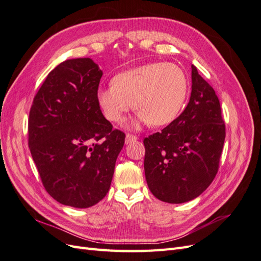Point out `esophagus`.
<instances>
[{
  "instance_id": "1",
  "label": "esophagus",
  "mask_w": 261,
  "mask_h": 261,
  "mask_svg": "<svg viewBox=\"0 0 261 261\" xmlns=\"http://www.w3.org/2000/svg\"><path fill=\"white\" fill-rule=\"evenodd\" d=\"M134 140H137L136 136L130 135V134H127V135H126V137H125V143L126 144H130L132 141H134Z\"/></svg>"
}]
</instances>
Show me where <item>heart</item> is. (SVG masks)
<instances>
[{
  "label": "heart",
  "mask_w": 261,
  "mask_h": 261,
  "mask_svg": "<svg viewBox=\"0 0 261 261\" xmlns=\"http://www.w3.org/2000/svg\"><path fill=\"white\" fill-rule=\"evenodd\" d=\"M188 87L183 68L173 63L154 62L117 74L113 84L98 89L97 101L111 122L121 123L135 107L137 125L149 123L159 127L175 120Z\"/></svg>",
  "instance_id": "1"
}]
</instances>
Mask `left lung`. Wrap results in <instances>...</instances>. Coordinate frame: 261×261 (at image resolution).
I'll return each mask as SVG.
<instances>
[{
  "mask_svg": "<svg viewBox=\"0 0 261 261\" xmlns=\"http://www.w3.org/2000/svg\"><path fill=\"white\" fill-rule=\"evenodd\" d=\"M224 139L219 99L192 65V93L183 113L160 133L144 139L150 192L169 203L195 199L217 175Z\"/></svg>",
  "mask_w": 261,
  "mask_h": 261,
  "instance_id": "left-lung-1",
  "label": "left lung"
}]
</instances>
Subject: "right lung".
<instances>
[{"label": "right lung", "mask_w": 261, "mask_h": 261, "mask_svg": "<svg viewBox=\"0 0 261 261\" xmlns=\"http://www.w3.org/2000/svg\"><path fill=\"white\" fill-rule=\"evenodd\" d=\"M102 70L91 59L62 62L34 99L28 145L49 195L65 206L89 208L111 185L125 134L102 114L97 91Z\"/></svg>", "instance_id": "obj_1"}]
</instances>
